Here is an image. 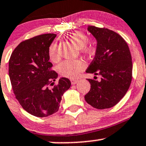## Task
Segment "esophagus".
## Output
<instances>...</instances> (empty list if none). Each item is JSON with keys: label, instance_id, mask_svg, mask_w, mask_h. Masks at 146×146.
<instances>
[{"label": "esophagus", "instance_id": "34e87169", "mask_svg": "<svg viewBox=\"0 0 146 146\" xmlns=\"http://www.w3.org/2000/svg\"><path fill=\"white\" fill-rule=\"evenodd\" d=\"M78 82V80H76V79H71V80H70V82H71L72 84H76Z\"/></svg>", "mask_w": 146, "mask_h": 146}]
</instances>
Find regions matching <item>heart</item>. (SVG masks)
<instances>
[{"label": "heart", "instance_id": "1", "mask_svg": "<svg viewBox=\"0 0 146 146\" xmlns=\"http://www.w3.org/2000/svg\"><path fill=\"white\" fill-rule=\"evenodd\" d=\"M70 39L77 48H83V51L86 53L91 54L94 51L92 48L86 46L89 43V39L83 33H73L70 36ZM48 54L52 60L56 61L58 60V44L57 42L55 41L50 44L48 49ZM85 63L82 60H65L58 65L57 70L61 76L66 78H73L78 76V74L85 68Z\"/></svg>", "mask_w": 146, "mask_h": 146}]
</instances>
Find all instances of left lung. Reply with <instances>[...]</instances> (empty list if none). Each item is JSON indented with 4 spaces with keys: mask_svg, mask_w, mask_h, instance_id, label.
I'll list each match as a JSON object with an SVG mask.
<instances>
[{
    "mask_svg": "<svg viewBox=\"0 0 146 146\" xmlns=\"http://www.w3.org/2000/svg\"><path fill=\"white\" fill-rule=\"evenodd\" d=\"M88 30L97 40L94 60L88 73L100 76V80L87 79L91 89L84 96L86 102L98 110L116 105L125 95L132 78V56L124 39L113 30L89 25Z\"/></svg>",
    "mask_w": 146,
    "mask_h": 146,
    "instance_id": "obj_1",
    "label": "left lung"
}]
</instances>
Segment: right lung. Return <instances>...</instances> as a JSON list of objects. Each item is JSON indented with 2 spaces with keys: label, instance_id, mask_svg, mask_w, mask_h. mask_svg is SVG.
I'll return each mask as SVG.
<instances>
[{
  "label": "right lung",
  "instance_id": "add662e5",
  "mask_svg": "<svg viewBox=\"0 0 146 146\" xmlns=\"http://www.w3.org/2000/svg\"><path fill=\"white\" fill-rule=\"evenodd\" d=\"M55 34H44L22 41L9 60V76L16 98L24 110L37 117L58 111L62 96L70 86L62 78L53 88L58 75L52 70L48 49Z\"/></svg>",
  "mask_w": 146,
  "mask_h": 146
}]
</instances>
